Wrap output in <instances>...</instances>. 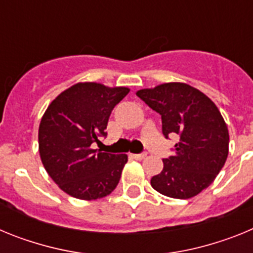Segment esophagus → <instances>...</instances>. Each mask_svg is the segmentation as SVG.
Segmentation results:
<instances>
[{
	"label": "esophagus",
	"mask_w": 253,
	"mask_h": 253,
	"mask_svg": "<svg viewBox=\"0 0 253 253\" xmlns=\"http://www.w3.org/2000/svg\"><path fill=\"white\" fill-rule=\"evenodd\" d=\"M131 157L133 158H135V160H143V158L146 157L147 156V153L146 152H143V153H138V154H130Z\"/></svg>",
	"instance_id": "1"
}]
</instances>
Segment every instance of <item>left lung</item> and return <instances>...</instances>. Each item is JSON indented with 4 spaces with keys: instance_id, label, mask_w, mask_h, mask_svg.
<instances>
[{
    "instance_id": "8db88e82",
    "label": "left lung",
    "mask_w": 253,
    "mask_h": 253,
    "mask_svg": "<svg viewBox=\"0 0 253 253\" xmlns=\"http://www.w3.org/2000/svg\"><path fill=\"white\" fill-rule=\"evenodd\" d=\"M162 119V133L178 142L163 169L151 178L162 195L190 199L207 189L228 157L227 124L211 100L190 84L171 82L137 92Z\"/></svg>"
}]
</instances>
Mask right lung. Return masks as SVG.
<instances>
[{"label":"right lung","mask_w":253,"mask_h":253,"mask_svg":"<svg viewBox=\"0 0 253 253\" xmlns=\"http://www.w3.org/2000/svg\"><path fill=\"white\" fill-rule=\"evenodd\" d=\"M128 92L126 87L76 84L46 109L39 125L40 158L49 176L68 195L95 200L119 184L128 156L91 146L106 137L109 116Z\"/></svg>","instance_id":"obj_1"}]
</instances>
